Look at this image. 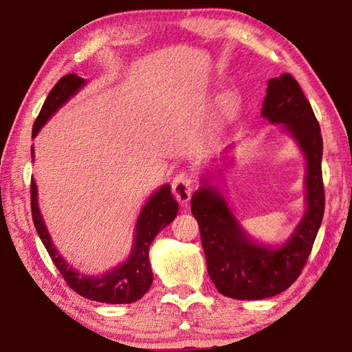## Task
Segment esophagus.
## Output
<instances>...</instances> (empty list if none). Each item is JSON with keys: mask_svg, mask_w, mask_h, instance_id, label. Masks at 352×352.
<instances>
[{"mask_svg": "<svg viewBox=\"0 0 352 352\" xmlns=\"http://www.w3.org/2000/svg\"><path fill=\"white\" fill-rule=\"evenodd\" d=\"M194 189V177L189 172H180L174 180H172V192H174L175 199L180 201L182 205H188L192 195Z\"/></svg>", "mask_w": 352, "mask_h": 352, "instance_id": "1", "label": "esophagus"}]
</instances>
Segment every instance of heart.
<instances>
[{"label":"heart","mask_w":352,"mask_h":352,"mask_svg":"<svg viewBox=\"0 0 352 352\" xmlns=\"http://www.w3.org/2000/svg\"><path fill=\"white\" fill-rule=\"evenodd\" d=\"M237 104H239V99H237L236 93H225L222 98H220V113L223 116H230L237 109Z\"/></svg>","instance_id":"heart-1"}]
</instances>
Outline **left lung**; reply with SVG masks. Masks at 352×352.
Wrapping results in <instances>:
<instances>
[{"label": "left lung", "mask_w": 352, "mask_h": 352, "mask_svg": "<svg viewBox=\"0 0 352 352\" xmlns=\"http://www.w3.org/2000/svg\"><path fill=\"white\" fill-rule=\"evenodd\" d=\"M262 116L272 124H283L305 153L307 211L281 247L259 245L243 231L223 194L208 184V178L201 180L204 186L190 199V211L200 226L211 281L220 294L234 300H264L289 289L311 254L324 214L320 124L289 73L269 80Z\"/></svg>", "instance_id": "obj_1"}]
</instances>
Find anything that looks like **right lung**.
<instances>
[{
    "instance_id": "right-lung-1",
    "label": "right lung",
    "mask_w": 352,
    "mask_h": 352,
    "mask_svg": "<svg viewBox=\"0 0 352 352\" xmlns=\"http://www.w3.org/2000/svg\"><path fill=\"white\" fill-rule=\"evenodd\" d=\"M85 85V79L77 74H67L58 80L54 88L47 94L43 107L38 113L32 127V136L40 132L43 124L50 119L67 100ZM34 158V147L31 148ZM37 184L34 178L31 180V210L35 230L40 236L41 242L50 253L58 272L71 289L83 298L93 301L109 302V305H127V302L138 301L142 295L151 289L153 281V273L148 262V248L160 231L168 226L175 219L178 212V204L170 192V184H163L155 192L142 211L136 222L133 248L130 252L129 259L124 264L115 267L100 276H85L68 265L60 253L57 252L51 236L47 233L37 201Z\"/></svg>"
}]
</instances>
